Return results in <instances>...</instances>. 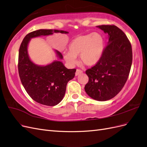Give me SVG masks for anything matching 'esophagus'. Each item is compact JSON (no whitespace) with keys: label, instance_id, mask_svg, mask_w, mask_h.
<instances>
[{"label":"esophagus","instance_id":"esophagus-1","mask_svg":"<svg viewBox=\"0 0 147 147\" xmlns=\"http://www.w3.org/2000/svg\"><path fill=\"white\" fill-rule=\"evenodd\" d=\"M82 73H83V71L82 70H80V69H77L76 72H75V75H76V76H77V75H80V74H82Z\"/></svg>","mask_w":147,"mask_h":147}]
</instances>
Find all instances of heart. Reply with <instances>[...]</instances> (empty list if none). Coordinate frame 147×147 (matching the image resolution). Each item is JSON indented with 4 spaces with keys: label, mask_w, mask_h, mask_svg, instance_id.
<instances>
[{
    "label": "heart",
    "mask_w": 147,
    "mask_h": 147,
    "mask_svg": "<svg viewBox=\"0 0 147 147\" xmlns=\"http://www.w3.org/2000/svg\"><path fill=\"white\" fill-rule=\"evenodd\" d=\"M104 40L99 33H90L75 38L69 45V51L64 54L65 61L70 65L77 63L80 56L82 63L93 66L99 63L103 55Z\"/></svg>",
    "instance_id": "obj_1"
}]
</instances>
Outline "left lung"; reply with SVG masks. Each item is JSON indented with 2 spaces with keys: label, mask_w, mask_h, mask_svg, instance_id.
<instances>
[{
  "label": "left lung",
  "mask_w": 147,
  "mask_h": 147,
  "mask_svg": "<svg viewBox=\"0 0 147 147\" xmlns=\"http://www.w3.org/2000/svg\"><path fill=\"white\" fill-rule=\"evenodd\" d=\"M109 35L107 45L99 63L86 71L89 81L84 86L93 99H112L125 84L132 61L131 43L123 31L114 25L97 26Z\"/></svg>",
  "instance_id": "left-lung-1"
}]
</instances>
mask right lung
Returning <instances> with one entry per match:
<instances>
[{
    "mask_svg": "<svg viewBox=\"0 0 147 147\" xmlns=\"http://www.w3.org/2000/svg\"><path fill=\"white\" fill-rule=\"evenodd\" d=\"M54 32L69 33L56 29H39L30 32L21 44L18 56V72L25 90L34 100L48 106H55L63 100L67 84L74 78L76 72L75 69H67L60 61H55L47 65H38L30 59L28 46L30 39ZM55 52L57 57L63 59L61 53L57 50Z\"/></svg>",
    "mask_w": 147,
    "mask_h": 147,
    "instance_id": "1",
    "label": "right lung"
}]
</instances>
